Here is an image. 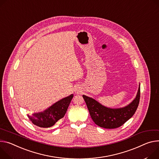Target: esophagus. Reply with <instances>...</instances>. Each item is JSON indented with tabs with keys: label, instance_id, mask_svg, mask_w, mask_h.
<instances>
[{
	"label": "esophagus",
	"instance_id": "obj_1",
	"mask_svg": "<svg viewBox=\"0 0 159 159\" xmlns=\"http://www.w3.org/2000/svg\"><path fill=\"white\" fill-rule=\"evenodd\" d=\"M82 91L81 88H79V87H77V88H76V89H75V93L77 94H81Z\"/></svg>",
	"mask_w": 159,
	"mask_h": 159
}]
</instances>
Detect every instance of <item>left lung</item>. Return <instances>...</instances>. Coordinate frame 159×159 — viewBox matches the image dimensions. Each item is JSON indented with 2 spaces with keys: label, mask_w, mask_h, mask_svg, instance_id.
Segmentation results:
<instances>
[{
  "label": "left lung",
  "mask_w": 159,
  "mask_h": 159,
  "mask_svg": "<svg viewBox=\"0 0 159 159\" xmlns=\"http://www.w3.org/2000/svg\"><path fill=\"white\" fill-rule=\"evenodd\" d=\"M82 97L87 105L91 117L96 125L105 129H115L122 125L136 112L139 102L140 84L136 98L131 103L122 108H108L92 98L85 95H83Z\"/></svg>",
  "instance_id": "left-lung-1"
}]
</instances>
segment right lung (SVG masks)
Returning a JSON list of instances; mask_svg holds the SVG:
<instances>
[{"label":"right lung","instance_id":"obj_1","mask_svg":"<svg viewBox=\"0 0 159 159\" xmlns=\"http://www.w3.org/2000/svg\"><path fill=\"white\" fill-rule=\"evenodd\" d=\"M73 97L74 94H71L57 101L44 111L34 113L30 115L27 114L28 118L34 125L40 127H52L65 116Z\"/></svg>","mask_w":159,"mask_h":159}]
</instances>
